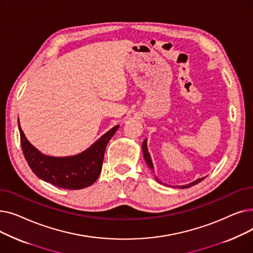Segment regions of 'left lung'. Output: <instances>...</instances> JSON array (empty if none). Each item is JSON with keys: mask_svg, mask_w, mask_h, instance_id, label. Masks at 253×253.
<instances>
[{"mask_svg": "<svg viewBox=\"0 0 253 253\" xmlns=\"http://www.w3.org/2000/svg\"><path fill=\"white\" fill-rule=\"evenodd\" d=\"M141 149H142V153H143V158H144V160H145V162H147V164H148V166H149V168L154 172V165H153V162H152V159H151V156H150V153H149V150H148V140L147 139H144L143 141H142V147H141ZM206 177V176H205ZM205 177H202V178H198V179H196L195 181H193V182H191V183H189V184H185V185H180V187H177V188H179V189H188V188H190V187H192V185H195V184H197V183H199L200 181H202ZM155 179L159 182V183H162L160 180H159V178L155 175Z\"/></svg>", "mask_w": 253, "mask_h": 253, "instance_id": "left-lung-1", "label": "left lung"}]
</instances>
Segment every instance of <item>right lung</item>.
<instances>
[{"label": "right lung", "mask_w": 253, "mask_h": 253, "mask_svg": "<svg viewBox=\"0 0 253 253\" xmlns=\"http://www.w3.org/2000/svg\"><path fill=\"white\" fill-rule=\"evenodd\" d=\"M118 128L119 125L113 127L78 155L53 157L42 154L28 140L18 119L21 148L29 166L40 179L65 190H81L96 181L101 172L105 148Z\"/></svg>", "instance_id": "add662e5"}]
</instances>
